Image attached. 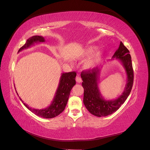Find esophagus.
I'll use <instances>...</instances> for the list:
<instances>
[{
  "label": "esophagus",
  "mask_w": 150,
  "mask_h": 150,
  "mask_svg": "<svg viewBox=\"0 0 150 150\" xmlns=\"http://www.w3.org/2000/svg\"><path fill=\"white\" fill-rule=\"evenodd\" d=\"M76 81H77V83H80L82 82V79L79 75H77V77H76Z\"/></svg>",
  "instance_id": "esophagus-1"
}]
</instances>
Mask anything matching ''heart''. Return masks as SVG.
I'll use <instances>...</instances> for the list:
<instances>
[{
    "label": "heart",
    "instance_id": "obj_1",
    "mask_svg": "<svg viewBox=\"0 0 150 150\" xmlns=\"http://www.w3.org/2000/svg\"><path fill=\"white\" fill-rule=\"evenodd\" d=\"M98 49V47L97 46H90L86 49H85L83 53L81 55L82 57H90L93 54H95L90 60L85 64V67L86 69H92L93 67H94L96 66V64L103 58V53L101 52H98L96 53Z\"/></svg>",
    "mask_w": 150,
    "mask_h": 150
}]
</instances>
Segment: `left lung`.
I'll list each match as a JSON object with an SVG mask.
<instances>
[{
	"label": "left lung",
	"mask_w": 150,
	"mask_h": 150,
	"mask_svg": "<svg viewBox=\"0 0 150 150\" xmlns=\"http://www.w3.org/2000/svg\"><path fill=\"white\" fill-rule=\"evenodd\" d=\"M124 66L127 74V84L124 92L118 98L113 100H106L103 98L99 89L98 81L100 75V68H93L81 73L84 88L83 103L89 112L98 117L107 116L118 109L128 98L133 87L134 73L129 51L121 42L118 49L114 54Z\"/></svg>",
	"instance_id": "8db88e82"
}]
</instances>
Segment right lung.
Instances as JSON below:
<instances>
[{"mask_svg": "<svg viewBox=\"0 0 150 150\" xmlns=\"http://www.w3.org/2000/svg\"><path fill=\"white\" fill-rule=\"evenodd\" d=\"M44 42H45V38L41 36H34L30 37L26 40L25 45L19 49L18 52L23 49L30 47V46L34 45V43ZM76 75H77V73L74 71L62 73L59 84L57 88V92L55 93L53 100L49 107L44 109H36V108H31L28 105L23 103L20 98L19 99L22 103H23V105L36 115L44 118H54L59 115L65 109L67 101H68L70 92H71L73 86L76 84Z\"/></svg>", "mask_w": 150, "mask_h": 150, "instance_id": "obj_1", "label": "right lung"}]
</instances>
